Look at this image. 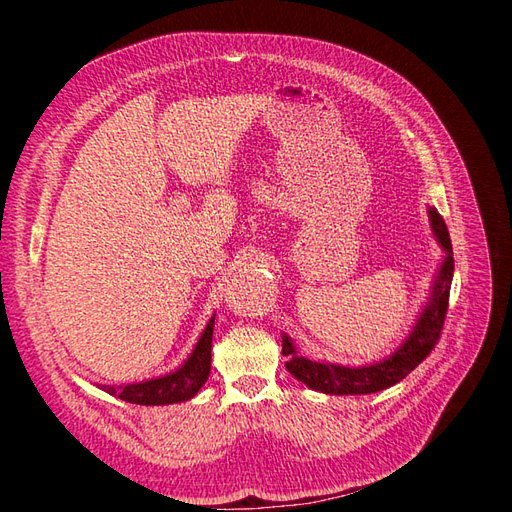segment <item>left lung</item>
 Segmentation results:
<instances>
[{
    "mask_svg": "<svg viewBox=\"0 0 512 512\" xmlns=\"http://www.w3.org/2000/svg\"><path fill=\"white\" fill-rule=\"evenodd\" d=\"M427 213L431 232L444 250V258L440 262L436 277H433L427 303L423 305L421 314L416 316L408 337L401 342V346L395 352L384 356L382 361L348 367L327 361L305 359V356L297 352V346L292 344V339L286 333H282V354L288 356L286 369L299 382L309 386L312 391H320L327 395L378 393L404 380L418 363L425 361V356L433 350V346L438 344L448 309V294H451L455 260L451 237H448L442 215L438 213L436 207H429Z\"/></svg>",
    "mask_w": 512,
    "mask_h": 512,
    "instance_id": "left-lung-1",
    "label": "left lung"
}]
</instances>
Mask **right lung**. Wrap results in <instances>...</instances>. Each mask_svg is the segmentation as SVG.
<instances>
[{
    "label": "right lung",
    "mask_w": 512,
    "mask_h": 512,
    "mask_svg": "<svg viewBox=\"0 0 512 512\" xmlns=\"http://www.w3.org/2000/svg\"><path fill=\"white\" fill-rule=\"evenodd\" d=\"M213 322L215 314L209 318L205 331L200 333L192 354L175 371H170V374H164L160 378H151L126 386H102V391L138 406H168L192 399L200 389H203V384L207 382L211 371Z\"/></svg>",
    "instance_id": "obj_1"
}]
</instances>
